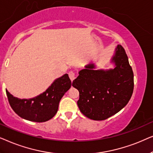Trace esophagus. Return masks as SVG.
<instances>
[{"mask_svg":"<svg viewBox=\"0 0 153 153\" xmlns=\"http://www.w3.org/2000/svg\"><path fill=\"white\" fill-rule=\"evenodd\" d=\"M68 75H69V78H70L71 81H73L75 78V72H73V71H69Z\"/></svg>","mask_w":153,"mask_h":153,"instance_id":"esophagus-1","label":"esophagus"}]
</instances>
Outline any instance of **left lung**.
<instances>
[{
    "label": "left lung",
    "instance_id": "obj_1",
    "mask_svg": "<svg viewBox=\"0 0 153 153\" xmlns=\"http://www.w3.org/2000/svg\"><path fill=\"white\" fill-rule=\"evenodd\" d=\"M111 62L115 67L109 70H95L92 63L87 65L73 82L80 93L79 109L94 120H104L118 113L133 94V71L120 45L116 47Z\"/></svg>",
    "mask_w": 153,
    "mask_h": 153
}]
</instances>
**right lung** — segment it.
Wrapping results in <instances>:
<instances>
[{"label": "right lung", "instance_id": "right-lung-1", "mask_svg": "<svg viewBox=\"0 0 153 153\" xmlns=\"http://www.w3.org/2000/svg\"><path fill=\"white\" fill-rule=\"evenodd\" d=\"M71 85L68 75L64 74L56 79L45 91L32 99H20L13 97L7 89L6 94L10 106L19 117L29 121L43 123L56 115L60 100Z\"/></svg>", "mask_w": 153, "mask_h": 153}]
</instances>
